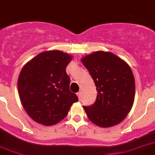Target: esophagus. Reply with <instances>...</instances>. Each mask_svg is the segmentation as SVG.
Wrapping results in <instances>:
<instances>
[{"label": "esophagus", "mask_w": 155, "mask_h": 155, "mask_svg": "<svg viewBox=\"0 0 155 155\" xmlns=\"http://www.w3.org/2000/svg\"><path fill=\"white\" fill-rule=\"evenodd\" d=\"M77 95H78V97H79V99H81V98H82V92H77Z\"/></svg>", "instance_id": "obj_1"}]
</instances>
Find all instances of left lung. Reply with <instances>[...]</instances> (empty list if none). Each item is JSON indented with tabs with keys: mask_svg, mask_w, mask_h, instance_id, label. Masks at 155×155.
Masks as SVG:
<instances>
[{
	"mask_svg": "<svg viewBox=\"0 0 155 155\" xmlns=\"http://www.w3.org/2000/svg\"><path fill=\"white\" fill-rule=\"evenodd\" d=\"M96 86L95 102L83 106L89 119L108 128L125 119L134 99V78L125 61L109 52L98 51L82 59Z\"/></svg>",
	"mask_w": 155,
	"mask_h": 155,
	"instance_id": "obj_1",
	"label": "left lung"
}]
</instances>
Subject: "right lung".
I'll use <instances>...</instances> for the list:
<instances>
[{
    "label": "right lung",
    "instance_id": "add662e5",
    "mask_svg": "<svg viewBox=\"0 0 155 155\" xmlns=\"http://www.w3.org/2000/svg\"><path fill=\"white\" fill-rule=\"evenodd\" d=\"M71 60L59 50L47 51L23 67L17 83L20 99L29 116L38 123L55 125L79 101L69 90L70 78L66 72Z\"/></svg>",
    "mask_w": 155,
    "mask_h": 155
}]
</instances>
